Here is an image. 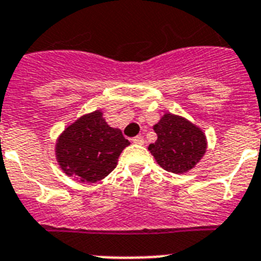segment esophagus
<instances>
[{
    "label": "esophagus",
    "instance_id": "34e87169",
    "mask_svg": "<svg viewBox=\"0 0 261 261\" xmlns=\"http://www.w3.org/2000/svg\"><path fill=\"white\" fill-rule=\"evenodd\" d=\"M133 143H135V144H144L143 137H140V135H138V137L133 138Z\"/></svg>",
    "mask_w": 261,
    "mask_h": 261
}]
</instances>
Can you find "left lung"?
<instances>
[{"mask_svg":"<svg viewBox=\"0 0 261 261\" xmlns=\"http://www.w3.org/2000/svg\"><path fill=\"white\" fill-rule=\"evenodd\" d=\"M158 140L148 149L158 164L172 173L192 169L206 152L205 134L185 118L171 113L153 126Z\"/></svg>","mask_w":261,"mask_h":261,"instance_id":"obj_1","label":"left lung"}]
</instances>
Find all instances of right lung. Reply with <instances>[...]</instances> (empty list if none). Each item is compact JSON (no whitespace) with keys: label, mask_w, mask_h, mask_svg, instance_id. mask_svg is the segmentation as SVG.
I'll return each mask as SVG.
<instances>
[{"label":"right lung","mask_w":261,"mask_h":261,"mask_svg":"<svg viewBox=\"0 0 261 261\" xmlns=\"http://www.w3.org/2000/svg\"><path fill=\"white\" fill-rule=\"evenodd\" d=\"M128 144L122 131L110 127L97 110L65 128L56 143V158L69 177L96 182L117 167L118 158Z\"/></svg>","instance_id":"obj_1"}]
</instances>
